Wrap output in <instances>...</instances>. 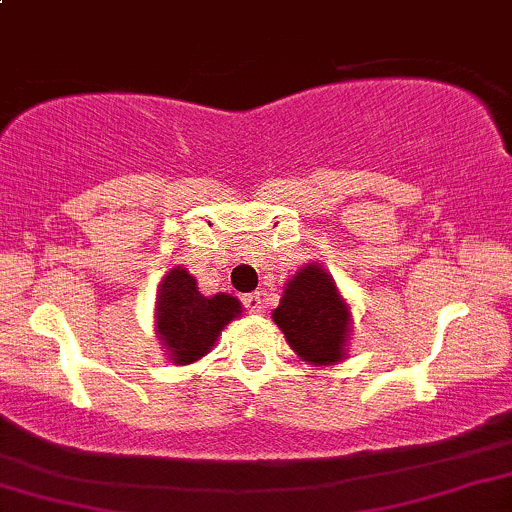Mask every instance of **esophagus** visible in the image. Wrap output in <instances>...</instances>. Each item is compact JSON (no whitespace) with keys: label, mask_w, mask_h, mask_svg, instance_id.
Listing matches in <instances>:
<instances>
[{"label":"esophagus","mask_w":512,"mask_h":512,"mask_svg":"<svg viewBox=\"0 0 512 512\" xmlns=\"http://www.w3.org/2000/svg\"><path fill=\"white\" fill-rule=\"evenodd\" d=\"M243 305H245V310L250 312V315H260L262 307H264V293L255 291V293L243 295Z\"/></svg>","instance_id":"obj_1"}]
</instances>
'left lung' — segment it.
I'll list each match as a JSON object with an SVG mask.
<instances>
[{
	"label": "left lung",
	"instance_id": "obj_1",
	"mask_svg": "<svg viewBox=\"0 0 512 512\" xmlns=\"http://www.w3.org/2000/svg\"><path fill=\"white\" fill-rule=\"evenodd\" d=\"M272 317L300 360L322 367L346 357L350 310L331 274L317 262L305 264L286 283Z\"/></svg>",
	"mask_w": 512,
	"mask_h": 512
}]
</instances>
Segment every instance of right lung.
I'll use <instances>...</instances> for the list:
<instances>
[{
  "mask_svg": "<svg viewBox=\"0 0 512 512\" xmlns=\"http://www.w3.org/2000/svg\"><path fill=\"white\" fill-rule=\"evenodd\" d=\"M233 295L217 293L205 298L183 267H174L159 283L155 326L159 341L174 365H190L205 357L226 324L240 315Z\"/></svg>",
  "mask_w": 512,
  "mask_h": 512,
  "instance_id": "add662e5",
  "label": "right lung"
}]
</instances>
